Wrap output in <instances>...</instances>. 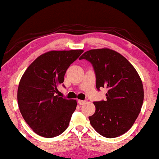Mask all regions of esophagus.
Wrapping results in <instances>:
<instances>
[{"label": "esophagus", "mask_w": 159, "mask_h": 159, "mask_svg": "<svg viewBox=\"0 0 159 159\" xmlns=\"http://www.w3.org/2000/svg\"><path fill=\"white\" fill-rule=\"evenodd\" d=\"M78 103L79 105H84L86 103V101H82V100H78Z\"/></svg>", "instance_id": "obj_1"}]
</instances>
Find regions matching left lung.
Instances as JSON below:
<instances>
[{"instance_id":"1","label":"left lung","mask_w":159,"mask_h":159,"mask_svg":"<svg viewBox=\"0 0 159 159\" xmlns=\"http://www.w3.org/2000/svg\"><path fill=\"white\" fill-rule=\"evenodd\" d=\"M79 59L93 65L97 89H107L106 101L93 102L95 112L89 117L92 127L108 139L124 134L134 124L144 101V88L137 71L123 55L110 49H91Z\"/></svg>"}]
</instances>
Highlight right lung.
<instances>
[{
  "instance_id": "right-lung-1",
  "label": "right lung",
  "mask_w": 159,
  "mask_h": 159,
  "mask_svg": "<svg viewBox=\"0 0 159 159\" xmlns=\"http://www.w3.org/2000/svg\"><path fill=\"white\" fill-rule=\"evenodd\" d=\"M83 52H46L36 58L23 75L18 89L19 110L25 121L38 135L58 136L68 127L77 102L55 93L64 82L69 66Z\"/></svg>"
}]
</instances>
